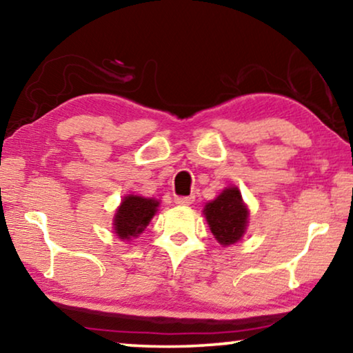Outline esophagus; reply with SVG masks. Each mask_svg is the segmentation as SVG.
Masks as SVG:
<instances>
[{"mask_svg":"<svg viewBox=\"0 0 353 353\" xmlns=\"http://www.w3.org/2000/svg\"><path fill=\"white\" fill-rule=\"evenodd\" d=\"M194 202V195H178V197H175V203L176 205H191Z\"/></svg>","mask_w":353,"mask_h":353,"instance_id":"34e87169","label":"esophagus"}]
</instances>
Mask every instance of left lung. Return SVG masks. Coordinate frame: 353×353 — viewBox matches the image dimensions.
Returning <instances> with one entry per match:
<instances>
[{
	"label": "left lung",
	"mask_w": 353,
	"mask_h": 353,
	"mask_svg": "<svg viewBox=\"0 0 353 353\" xmlns=\"http://www.w3.org/2000/svg\"><path fill=\"white\" fill-rule=\"evenodd\" d=\"M210 230L222 246L235 245L245 235L248 225V207L238 188H225L218 197L203 208Z\"/></svg>",
	"instance_id": "left-lung-1"
}]
</instances>
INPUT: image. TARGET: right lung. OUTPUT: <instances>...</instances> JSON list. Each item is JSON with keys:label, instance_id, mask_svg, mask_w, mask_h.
<instances>
[{"label": "right lung", "instance_id": "1", "mask_svg": "<svg viewBox=\"0 0 353 353\" xmlns=\"http://www.w3.org/2000/svg\"><path fill=\"white\" fill-rule=\"evenodd\" d=\"M159 202L154 199L140 197V195H126L118 207L113 218V230L120 240L129 241L139 236L150 224L158 211Z\"/></svg>", "mask_w": 353, "mask_h": 353}]
</instances>
